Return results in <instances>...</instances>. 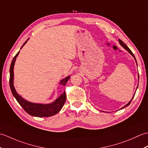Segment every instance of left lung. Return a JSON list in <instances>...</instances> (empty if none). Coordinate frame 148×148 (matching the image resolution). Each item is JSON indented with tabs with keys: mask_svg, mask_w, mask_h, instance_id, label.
Returning a JSON list of instances; mask_svg holds the SVG:
<instances>
[{
	"mask_svg": "<svg viewBox=\"0 0 148 148\" xmlns=\"http://www.w3.org/2000/svg\"><path fill=\"white\" fill-rule=\"evenodd\" d=\"M119 44H120V45L123 47V48L124 49H126L127 50V51L128 52V53H130V54L132 55V56H133V57L134 58V59H135V60H136V64H137V61H136V57H135V56H134V55L133 54V53L132 52V51H131V50L129 49V48H128V47L126 45H125V44L122 41V40H119ZM139 75H138V79H139ZM138 84H139V83H138ZM137 87L138 86H137ZM135 94H136V93H135ZM135 94H134V95H135ZM134 97H132V99L131 100H130V101L129 102H128V103H127V105H125V106H123V108H121L120 109H123L124 108H125V107H127V106H129L130 105V102H131V101H132V100L133 99V98H134Z\"/></svg>",
	"mask_w": 148,
	"mask_h": 148,
	"instance_id": "8db88e82",
	"label": "left lung"
}]
</instances>
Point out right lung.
Masks as SVG:
<instances>
[{
  "label": "right lung",
  "instance_id": "obj_1",
  "mask_svg": "<svg viewBox=\"0 0 148 148\" xmlns=\"http://www.w3.org/2000/svg\"><path fill=\"white\" fill-rule=\"evenodd\" d=\"M28 39L25 43L21 46V49L23 46L27 43ZM20 51L18 52L16 55L14 56V57L12 59L11 62L10 69H9V73H10V77H9V85L12 95L14 97V98L16 99L18 102L20 103V105L23 108V109L28 114L31 116H36V117H49L52 116L60 111L62 107L64 106L66 100V94L64 91L62 95H60L54 102L49 103H33L27 101L25 99H24L23 97H21L16 91L14 86V66L16 62V60L18 55H19ZM70 78V76L66 77L62 79L60 84H62L64 86H65L66 83Z\"/></svg>",
  "mask_w": 148,
  "mask_h": 148
}]
</instances>
